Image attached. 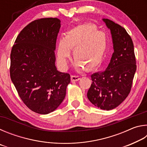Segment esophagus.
<instances>
[{"instance_id": "esophagus-1", "label": "esophagus", "mask_w": 147, "mask_h": 147, "mask_svg": "<svg viewBox=\"0 0 147 147\" xmlns=\"http://www.w3.org/2000/svg\"><path fill=\"white\" fill-rule=\"evenodd\" d=\"M71 79L72 82H77V81H78L80 79V77L78 76L72 75L71 77Z\"/></svg>"}]
</instances>
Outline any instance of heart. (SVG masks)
Wrapping results in <instances>:
<instances>
[{
    "label": "heart",
    "mask_w": 147,
    "mask_h": 147,
    "mask_svg": "<svg viewBox=\"0 0 147 147\" xmlns=\"http://www.w3.org/2000/svg\"><path fill=\"white\" fill-rule=\"evenodd\" d=\"M107 48V40L103 32H98L94 24H80L67 32L57 47V61L62 68L67 67V59L73 49V56L78 70H93L103 60Z\"/></svg>",
    "instance_id": "1"
}]
</instances>
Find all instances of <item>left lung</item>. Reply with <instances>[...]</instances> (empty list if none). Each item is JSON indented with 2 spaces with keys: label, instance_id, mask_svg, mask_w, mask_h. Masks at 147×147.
<instances>
[{
  "label": "left lung",
  "instance_id": "1",
  "mask_svg": "<svg viewBox=\"0 0 147 147\" xmlns=\"http://www.w3.org/2000/svg\"><path fill=\"white\" fill-rule=\"evenodd\" d=\"M102 21L110 30L114 52L106 70L91 75L87 96L94 106L111 110L130 93L137 67L133 42L126 30L111 20Z\"/></svg>",
  "mask_w": 147,
  "mask_h": 147
}]
</instances>
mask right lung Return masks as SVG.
Segmentation results:
<instances>
[{"mask_svg": "<svg viewBox=\"0 0 147 147\" xmlns=\"http://www.w3.org/2000/svg\"><path fill=\"white\" fill-rule=\"evenodd\" d=\"M61 21L36 20L23 29L12 47L10 77L19 95L32 111L53 112L64 100L71 82L69 74L57 70V36Z\"/></svg>", "mask_w": 147, "mask_h": 147, "instance_id": "1", "label": "right lung"}]
</instances>
